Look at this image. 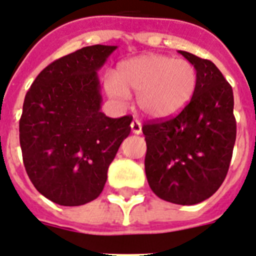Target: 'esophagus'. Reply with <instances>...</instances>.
<instances>
[{
    "label": "esophagus",
    "instance_id": "1",
    "mask_svg": "<svg viewBox=\"0 0 256 256\" xmlns=\"http://www.w3.org/2000/svg\"><path fill=\"white\" fill-rule=\"evenodd\" d=\"M132 132L134 134H140L142 132V124L138 121V120H134L132 122Z\"/></svg>",
    "mask_w": 256,
    "mask_h": 256
}]
</instances>
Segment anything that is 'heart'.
<instances>
[{"mask_svg":"<svg viewBox=\"0 0 256 256\" xmlns=\"http://www.w3.org/2000/svg\"><path fill=\"white\" fill-rule=\"evenodd\" d=\"M198 84L196 68L186 60L164 54H142L118 64L116 74L105 75L106 95L124 105L130 92H136V104L146 116L166 118L188 104Z\"/></svg>","mask_w":256,"mask_h":256,"instance_id":"b5f03b06","label":"heart"}]
</instances>
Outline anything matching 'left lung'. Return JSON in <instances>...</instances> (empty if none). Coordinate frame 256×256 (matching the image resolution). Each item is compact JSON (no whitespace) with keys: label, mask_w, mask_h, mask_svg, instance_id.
Returning a JSON list of instances; mask_svg holds the SVG:
<instances>
[{"label":"left lung","mask_w":256,"mask_h":256,"mask_svg":"<svg viewBox=\"0 0 256 256\" xmlns=\"http://www.w3.org/2000/svg\"><path fill=\"white\" fill-rule=\"evenodd\" d=\"M196 68L194 96L180 114L143 126L151 190L174 204L200 203L226 177L236 143L232 86L210 60L178 50Z\"/></svg>","instance_id":"8db88e82"}]
</instances>
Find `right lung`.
Here are the masks:
<instances>
[{
	"mask_svg": "<svg viewBox=\"0 0 256 256\" xmlns=\"http://www.w3.org/2000/svg\"><path fill=\"white\" fill-rule=\"evenodd\" d=\"M117 49L92 45L56 60L36 76L23 102L19 142L36 190L60 206L102 194L108 168L130 134L132 116L102 113L98 72Z\"/></svg>",
	"mask_w": 256,
	"mask_h": 256,
	"instance_id": "1",
	"label": "right lung"
}]
</instances>
